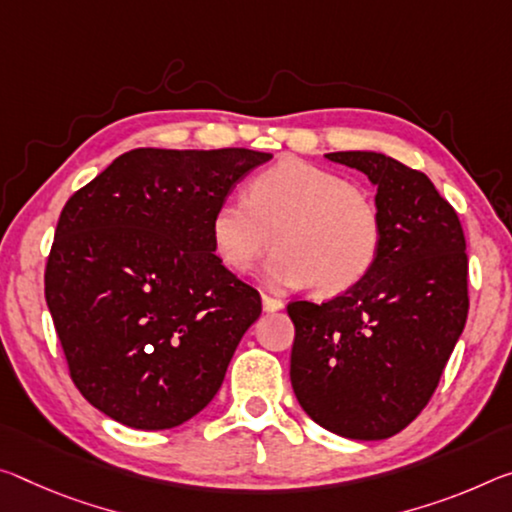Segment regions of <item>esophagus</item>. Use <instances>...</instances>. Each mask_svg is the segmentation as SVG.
<instances>
[{
  "mask_svg": "<svg viewBox=\"0 0 512 512\" xmlns=\"http://www.w3.org/2000/svg\"><path fill=\"white\" fill-rule=\"evenodd\" d=\"M262 305H264L266 312H278V310H282V300H280V298H273V296H269V294H262Z\"/></svg>",
  "mask_w": 512,
  "mask_h": 512,
  "instance_id": "1",
  "label": "esophagus"
}]
</instances>
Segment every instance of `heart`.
Instances as JSON below:
<instances>
[{
  "label": "heart",
  "mask_w": 512,
  "mask_h": 512,
  "mask_svg": "<svg viewBox=\"0 0 512 512\" xmlns=\"http://www.w3.org/2000/svg\"><path fill=\"white\" fill-rule=\"evenodd\" d=\"M212 246L232 273H246L269 250L266 278L335 296L364 280L383 243L376 200L328 168L285 159L248 184L246 198H227L209 223Z\"/></svg>",
  "instance_id": "obj_1"
}]
</instances>
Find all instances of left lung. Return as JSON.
Returning <instances> with one entry per match:
<instances>
[{"instance_id": "8db88e82", "label": "left lung", "mask_w": 512, "mask_h": 512, "mask_svg": "<svg viewBox=\"0 0 512 512\" xmlns=\"http://www.w3.org/2000/svg\"><path fill=\"white\" fill-rule=\"evenodd\" d=\"M376 186L383 243L373 269L328 303L291 300V387L316 424L385 440L440 385L469 312L460 218L421 170L380 152H330Z\"/></svg>"}]
</instances>
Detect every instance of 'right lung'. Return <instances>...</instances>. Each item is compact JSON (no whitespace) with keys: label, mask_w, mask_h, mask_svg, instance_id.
Instances as JSON below:
<instances>
[{"label":"right lung","mask_w":512,"mask_h":512,"mask_svg":"<svg viewBox=\"0 0 512 512\" xmlns=\"http://www.w3.org/2000/svg\"><path fill=\"white\" fill-rule=\"evenodd\" d=\"M273 154L136 148L72 193L45 266V300L84 399L141 431L196 417L262 314L227 271L212 214Z\"/></svg>","instance_id":"add662e5"}]
</instances>
